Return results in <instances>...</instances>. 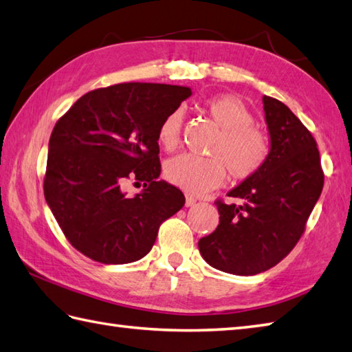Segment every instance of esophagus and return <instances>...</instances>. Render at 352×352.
Returning a JSON list of instances; mask_svg holds the SVG:
<instances>
[{
  "instance_id": "esophagus-1",
  "label": "esophagus",
  "mask_w": 352,
  "mask_h": 352,
  "mask_svg": "<svg viewBox=\"0 0 352 352\" xmlns=\"http://www.w3.org/2000/svg\"><path fill=\"white\" fill-rule=\"evenodd\" d=\"M196 205V199L192 196H186L185 197V206L190 208V206H195Z\"/></svg>"
}]
</instances>
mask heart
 I'll return each mask as SVG.
<instances>
[{
	"label": "heart",
	"mask_w": 352,
	"mask_h": 352,
	"mask_svg": "<svg viewBox=\"0 0 352 352\" xmlns=\"http://www.w3.org/2000/svg\"><path fill=\"white\" fill-rule=\"evenodd\" d=\"M205 111L220 129L208 150L212 157L179 155L167 161L164 173L167 181L190 195H202L225 181L226 170L234 181H246L266 164L270 142L243 100L231 94L208 98ZM182 111H171L157 129V141L166 150L179 144Z\"/></svg>",
	"instance_id": "heart-1"
}]
</instances>
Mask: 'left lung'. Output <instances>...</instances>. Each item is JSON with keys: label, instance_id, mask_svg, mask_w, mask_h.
I'll return each instance as SVG.
<instances>
[{"label": "left lung", "instance_id": "8db88e82", "mask_svg": "<svg viewBox=\"0 0 352 352\" xmlns=\"http://www.w3.org/2000/svg\"><path fill=\"white\" fill-rule=\"evenodd\" d=\"M270 152L252 177L228 192L241 205L216 202L220 223L199 240L204 260L232 275H256L295 248L324 188L318 144L284 103L263 97Z\"/></svg>", "mask_w": 352, "mask_h": 352}]
</instances>
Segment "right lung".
<instances>
[{
    "mask_svg": "<svg viewBox=\"0 0 352 352\" xmlns=\"http://www.w3.org/2000/svg\"><path fill=\"white\" fill-rule=\"evenodd\" d=\"M191 94L188 86L120 83L85 94L57 121L44 195L78 252L104 264L138 261L184 206L182 191L157 179V129ZM127 178L144 182L143 191L127 197Z\"/></svg>",
    "mask_w": 352,
    "mask_h": 352,
    "instance_id": "right-lung-1",
    "label": "right lung"
}]
</instances>
